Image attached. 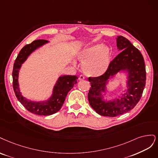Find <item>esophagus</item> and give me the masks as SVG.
I'll list each match as a JSON object with an SVG mask.
<instances>
[{
	"label": "esophagus",
	"mask_w": 158,
	"mask_h": 158,
	"mask_svg": "<svg viewBox=\"0 0 158 158\" xmlns=\"http://www.w3.org/2000/svg\"><path fill=\"white\" fill-rule=\"evenodd\" d=\"M85 77L83 75H79V81H83V80H85Z\"/></svg>",
	"instance_id": "obj_1"
}]
</instances>
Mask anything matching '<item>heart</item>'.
Wrapping results in <instances>:
<instances>
[{
	"label": "heart",
	"mask_w": 158,
	"mask_h": 158,
	"mask_svg": "<svg viewBox=\"0 0 158 158\" xmlns=\"http://www.w3.org/2000/svg\"><path fill=\"white\" fill-rule=\"evenodd\" d=\"M78 59L83 62L82 69L89 76L98 77L108 69L111 60V51L102 43L85 47L78 54Z\"/></svg>",
	"instance_id": "obj_1"
}]
</instances>
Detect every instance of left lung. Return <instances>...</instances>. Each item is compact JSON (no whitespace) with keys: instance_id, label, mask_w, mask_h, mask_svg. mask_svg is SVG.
Returning a JSON list of instances; mask_svg holds the SVG:
<instances>
[{"instance_id":"8db88e82","label":"left lung","mask_w":158,"mask_h":158,"mask_svg":"<svg viewBox=\"0 0 158 158\" xmlns=\"http://www.w3.org/2000/svg\"><path fill=\"white\" fill-rule=\"evenodd\" d=\"M117 47L121 51L110 63L106 72L97 77H89L91 87L88 93L90 106L100 115L115 117L131 110L140 100L146 85V67L139 50L123 36L116 38ZM127 73V89L120 99H103L106 85L118 72Z\"/></svg>"}]
</instances>
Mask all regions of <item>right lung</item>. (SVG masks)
<instances>
[{
	"label": "right lung",
	"instance_id": "obj_1",
	"mask_svg": "<svg viewBox=\"0 0 158 158\" xmlns=\"http://www.w3.org/2000/svg\"><path fill=\"white\" fill-rule=\"evenodd\" d=\"M48 42L47 40H36L31 44L24 46L15 60L13 67V88L15 94L19 102L29 111L39 115H50L58 111L62 108L68 92L77 83L78 79L76 75L60 76L54 86L51 96L47 100L36 102L23 97L19 87L18 76L19 69L22 64L27 60L30 54Z\"/></svg>",
	"mask_w": 158,
	"mask_h": 158
}]
</instances>
